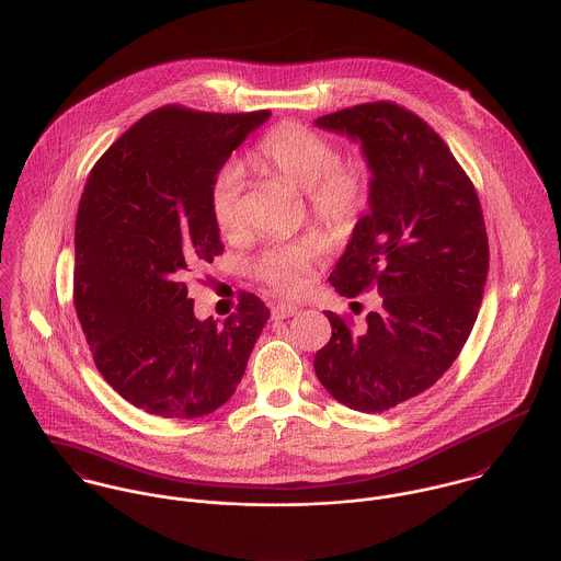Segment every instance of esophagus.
<instances>
[{
    "label": "esophagus",
    "instance_id": "obj_1",
    "mask_svg": "<svg viewBox=\"0 0 561 561\" xmlns=\"http://www.w3.org/2000/svg\"><path fill=\"white\" fill-rule=\"evenodd\" d=\"M299 308L297 306H293V304H277L275 308H273V319H288V317H293L295 312H297Z\"/></svg>",
    "mask_w": 561,
    "mask_h": 561
}]
</instances>
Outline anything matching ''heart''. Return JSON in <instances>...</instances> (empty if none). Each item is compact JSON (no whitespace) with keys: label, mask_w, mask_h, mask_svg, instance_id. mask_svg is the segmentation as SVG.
<instances>
[{"label":"heart","mask_w":561,"mask_h":561,"mask_svg":"<svg viewBox=\"0 0 561 561\" xmlns=\"http://www.w3.org/2000/svg\"><path fill=\"white\" fill-rule=\"evenodd\" d=\"M255 160L286 182L304 188L312 215L334 229L355 225L368 204L373 175L366 158H337L336 142L304 123L288 121L268 131L255 149ZM242 188V167L233 160L225 162L210 186V210L221 231L240 227ZM323 251L325 240L312 233L306 240L264 251L253 271L275 293L293 297L306 288Z\"/></svg>","instance_id":"obj_1"}]
</instances>
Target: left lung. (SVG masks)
I'll return each mask as SVG.
<instances>
[{
    "label": "left lung",
    "instance_id": "8db88e82",
    "mask_svg": "<svg viewBox=\"0 0 561 561\" xmlns=\"http://www.w3.org/2000/svg\"><path fill=\"white\" fill-rule=\"evenodd\" d=\"M317 125L359 140L373 173L368 213L330 284L348 299L377 290L381 308L362 330L325 312L332 337L314 370L342 405L386 412L432 388L472 332L490 266L483 213L470 178L419 114L373 102Z\"/></svg>",
    "mask_w": 561,
    "mask_h": 561
}]
</instances>
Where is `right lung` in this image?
Listing matches in <instances>:
<instances>
[{
	"label": "right lung",
	"instance_id": "1",
	"mask_svg": "<svg viewBox=\"0 0 561 561\" xmlns=\"http://www.w3.org/2000/svg\"><path fill=\"white\" fill-rule=\"evenodd\" d=\"M268 111L162 106L95 162L76 221L73 304L102 377L162 419H199L236 392L271 312L251 293L219 325L195 319L186 277L224 253L215 173Z\"/></svg>",
	"mask_w": 561,
	"mask_h": 561
}]
</instances>
